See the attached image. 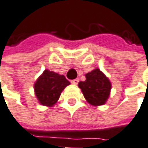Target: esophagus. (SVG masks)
Returning <instances> with one entry per match:
<instances>
[{
	"label": "esophagus",
	"instance_id": "1",
	"mask_svg": "<svg viewBox=\"0 0 148 148\" xmlns=\"http://www.w3.org/2000/svg\"><path fill=\"white\" fill-rule=\"evenodd\" d=\"M71 83L74 84V85H77L79 83V79H73L71 80Z\"/></svg>",
	"mask_w": 148,
	"mask_h": 148
}]
</instances>
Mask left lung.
Masks as SVG:
<instances>
[{"mask_svg":"<svg viewBox=\"0 0 148 148\" xmlns=\"http://www.w3.org/2000/svg\"><path fill=\"white\" fill-rule=\"evenodd\" d=\"M86 100L93 106L106 103L111 90V82L99 69L86 74V80L79 82Z\"/></svg>","mask_w":148,"mask_h":148,"instance_id":"8db88e82","label":"left lung"}]
</instances>
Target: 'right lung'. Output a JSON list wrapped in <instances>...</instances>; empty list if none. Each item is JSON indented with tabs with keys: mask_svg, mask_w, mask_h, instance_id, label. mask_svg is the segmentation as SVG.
Returning a JSON list of instances; mask_svg holds the SVG:
<instances>
[{
	"mask_svg": "<svg viewBox=\"0 0 148 148\" xmlns=\"http://www.w3.org/2000/svg\"><path fill=\"white\" fill-rule=\"evenodd\" d=\"M69 84L64 75L46 69L34 83V93L41 105L51 107L59 99L64 88Z\"/></svg>",
	"mask_w": 148,
	"mask_h": 148,
	"instance_id": "add662e5",
	"label": "right lung"
}]
</instances>
